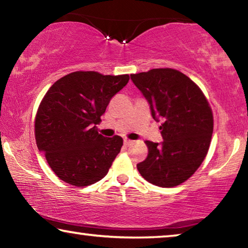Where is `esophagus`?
Returning <instances> with one entry per match:
<instances>
[{"instance_id": "1", "label": "esophagus", "mask_w": 248, "mask_h": 248, "mask_svg": "<svg viewBox=\"0 0 248 248\" xmlns=\"http://www.w3.org/2000/svg\"><path fill=\"white\" fill-rule=\"evenodd\" d=\"M134 143V140H128V139H124V144L126 146H129V145H132V144Z\"/></svg>"}]
</instances>
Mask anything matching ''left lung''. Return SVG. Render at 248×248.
<instances>
[{"label": "left lung", "mask_w": 248, "mask_h": 248, "mask_svg": "<svg viewBox=\"0 0 248 248\" xmlns=\"http://www.w3.org/2000/svg\"><path fill=\"white\" fill-rule=\"evenodd\" d=\"M131 79L147 100L153 119L162 121L164 140H146L147 157L137 170L159 187L180 185L206 157L214 127L211 106L200 87L174 68H153L131 74Z\"/></svg>", "instance_id": "left-lung-1"}]
</instances>
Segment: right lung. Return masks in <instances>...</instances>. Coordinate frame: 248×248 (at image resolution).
<instances>
[{
	"label": "right lung",
	"mask_w": 248,
	"mask_h": 248,
	"mask_svg": "<svg viewBox=\"0 0 248 248\" xmlns=\"http://www.w3.org/2000/svg\"><path fill=\"white\" fill-rule=\"evenodd\" d=\"M129 76L78 71L44 95L35 116L39 151L60 180L82 187L101 181L120 153L123 139L98 134L96 124Z\"/></svg>",
	"instance_id": "add662e5"
}]
</instances>
